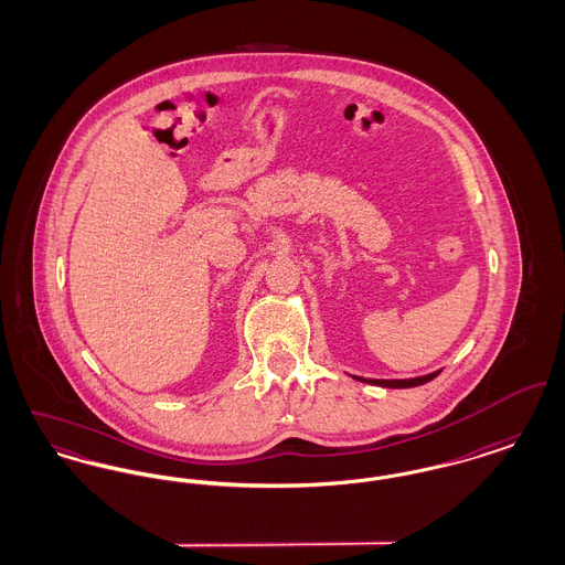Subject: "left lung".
I'll list each match as a JSON object with an SVG mask.
<instances>
[{"label":"left lung","mask_w":565,"mask_h":565,"mask_svg":"<svg viewBox=\"0 0 565 565\" xmlns=\"http://www.w3.org/2000/svg\"><path fill=\"white\" fill-rule=\"evenodd\" d=\"M438 373H440V371L430 373V375L415 376V379H362V376H355V379L366 381V383H373V385H381V387H415V385L428 383V381H431Z\"/></svg>","instance_id":"left-lung-1"}]
</instances>
